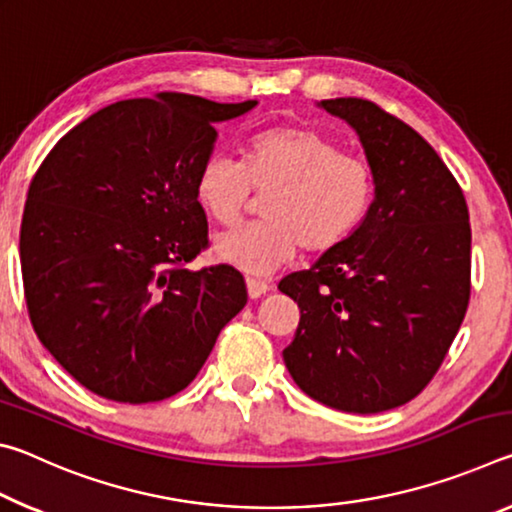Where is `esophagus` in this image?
Segmentation results:
<instances>
[{
    "label": "esophagus",
    "instance_id": "obj_1",
    "mask_svg": "<svg viewBox=\"0 0 512 512\" xmlns=\"http://www.w3.org/2000/svg\"><path fill=\"white\" fill-rule=\"evenodd\" d=\"M246 289H248V296L255 300V298H262L264 293H266L268 289H271V287H268V284L262 282V280H255V277H248V280H246Z\"/></svg>",
    "mask_w": 512,
    "mask_h": 512
}]
</instances>
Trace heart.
Returning a JSON list of instances; mask_svg holds the SVG:
<instances>
[{"mask_svg":"<svg viewBox=\"0 0 512 512\" xmlns=\"http://www.w3.org/2000/svg\"><path fill=\"white\" fill-rule=\"evenodd\" d=\"M196 201L219 225H235L250 196H266L262 223L223 232L214 257L253 275L296 259L300 248L323 255L341 246L366 216L372 176L366 162L307 126H273L253 135L244 164L207 158L196 173Z\"/></svg>","mask_w":512,"mask_h":512,"instance_id":"heart-1","label":"heart"}]
</instances>
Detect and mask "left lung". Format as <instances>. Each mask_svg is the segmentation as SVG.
Here are the masks:
<instances>
[{
    "mask_svg": "<svg viewBox=\"0 0 512 512\" xmlns=\"http://www.w3.org/2000/svg\"><path fill=\"white\" fill-rule=\"evenodd\" d=\"M320 106L359 133L375 201L341 246L277 284L300 307L282 357L320 404L379 413L424 391L463 323L470 212L447 164L402 119L354 97Z\"/></svg>",
    "mask_w": 512,
    "mask_h": 512,
    "instance_id": "left-lung-1",
    "label": "left lung"
}]
</instances>
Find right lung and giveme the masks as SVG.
I'll list each match as a JSON object with an SVG mask.
<instances>
[{
    "label": "right lung",
    "mask_w": 512,
    "mask_h": 512,
    "mask_svg": "<svg viewBox=\"0 0 512 512\" xmlns=\"http://www.w3.org/2000/svg\"><path fill=\"white\" fill-rule=\"evenodd\" d=\"M255 106L180 92L117 101L42 160L20 228L24 298L40 343L88 391L167 400L244 309L237 268L187 264L210 244L194 185L214 124Z\"/></svg>",
    "instance_id": "right-lung-1"
}]
</instances>
